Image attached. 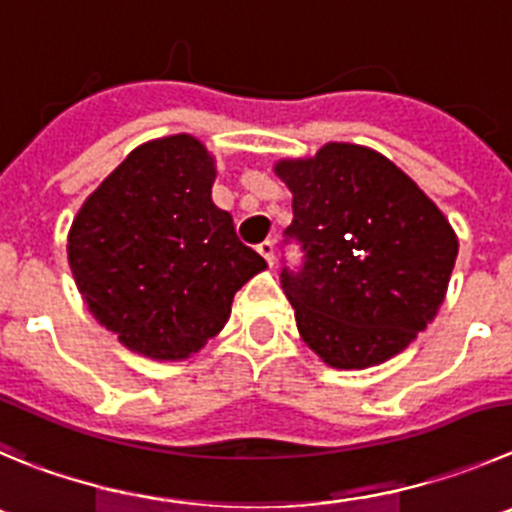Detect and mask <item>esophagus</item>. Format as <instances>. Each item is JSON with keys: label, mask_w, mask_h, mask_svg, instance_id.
Returning <instances> with one entry per match:
<instances>
[{"label": "esophagus", "mask_w": 512, "mask_h": 512, "mask_svg": "<svg viewBox=\"0 0 512 512\" xmlns=\"http://www.w3.org/2000/svg\"><path fill=\"white\" fill-rule=\"evenodd\" d=\"M257 252H260V255L265 257L267 265H272V262H275V245H272V240L260 242V245H257Z\"/></svg>", "instance_id": "obj_1"}]
</instances>
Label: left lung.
Returning <instances> with one entry per match:
<instances>
[{"label": "left lung", "mask_w": 512, "mask_h": 512, "mask_svg": "<svg viewBox=\"0 0 512 512\" xmlns=\"http://www.w3.org/2000/svg\"><path fill=\"white\" fill-rule=\"evenodd\" d=\"M293 191L285 229L305 252L283 270L300 338L333 369H369L401 353L444 303L457 234L394 161L358 143L280 159Z\"/></svg>", "instance_id": "8db88e82"}]
</instances>
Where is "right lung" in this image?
Masks as SVG:
<instances>
[{"instance_id":"right-lung-1","label":"right lung","mask_w":512,"mask_h":512,"mask_svg":"<svg viewBox=\"0 0 512 512\" xmlns=\"http://www.w3.org/2000/svg\"><path fill=\"white\" fill-rule=\"evenodd\" d=\"M217 161L189 133L141 143L100 181L68 232V262L95 321L133 353L181 361L229 321L267 262L212 202Z\"/></svg>"}]
</instances>
